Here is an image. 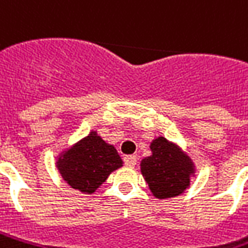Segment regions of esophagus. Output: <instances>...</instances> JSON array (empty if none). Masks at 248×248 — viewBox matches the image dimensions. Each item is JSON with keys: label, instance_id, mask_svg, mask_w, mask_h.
Wrapping results in <instances>:
<instances>
[{"label": "esophagus", "instance_id": "obj_1", "mask_svg": "<svg viewBox=\"0 0 248 248\" xmlns=\"http://www.w3.org/2000/svg\"><path fill=\"white\" fill-rule=\"evenodd\" d=\"M124 164L126 167H134L137 164V156H134V155H129V156H124Z\"/></svg>", "mask_w": 248, "mask_h": 248}]
</instances>
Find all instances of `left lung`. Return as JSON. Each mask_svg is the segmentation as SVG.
I'll use <instances>...</instances> for the list:
<instances>
[{
  "instance_id": "left-lung-1",
  "label": "left lung",
  "mask_w": 248,
  "mask_h": 248,
  "mask_svg": "<svg viewBox=\"0 0 248 248\" xmlns=\"http://www.w3.org/2000/svg\"><path fill=\"white\" fill-rule=\"evenodd\" d=\"M152 155L141 160V173L152 194L159 200L182 194L194 176L193 160L176 144L164 137L151 142Z\"/></svg>"
}]
</instances>
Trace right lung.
I'll return each mask as SVG.
<instances>
[{
    "label": "right lung",
    "instance_id": "right-lung-1",
    "mask_svg": "<svg viewBox=\"0 0 248 248\" xmlns=\"http://www.w3.org/2000/svg\"><path fill=\"white\" fill-rule=\"evenodd\" d=\"M55 166L70 187L92 194L112 171L124 166V161L114 146L92 130L75 145L62 151Z\"/></svg>",
    "mask_w": 248,
    "mask_h": 248
}]
</instances>
